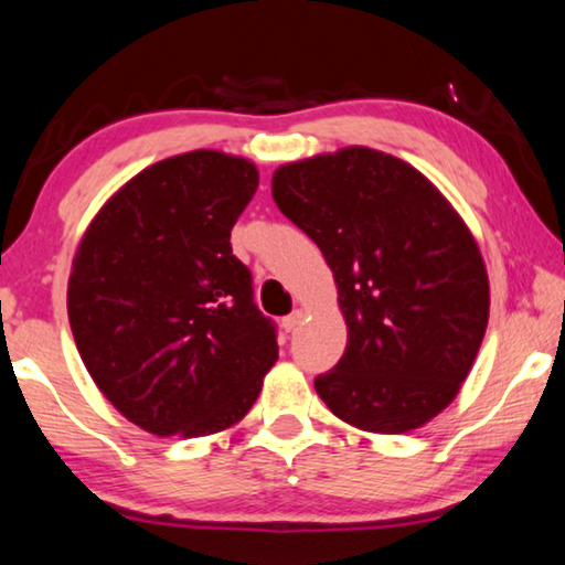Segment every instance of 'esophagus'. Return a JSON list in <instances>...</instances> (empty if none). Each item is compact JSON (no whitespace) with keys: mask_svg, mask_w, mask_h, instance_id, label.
I'll use <instances>...</instances> for the list:
<instances>
[{"mask_svg":"<svg viewBox=\"0 0 565 565\" xmlns=\"http://www.w3.org/2000/svg\"><path fill=\"white\" fill-rule=\"evenodd\" d=\"M300 321H303V311H292L290 316H285V319H282V329L285 331H296L300 327Z\"/></svg>","mask_w":565,"mask_h":565,"instance_id":"obj_1","label":"esophagus"}]
</instances>
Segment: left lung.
Here are the masks:
<instances>
[{
    "mask_svg": "<svg viewBox=\"0 0 565 565\" xmlns=\"http://www.w3.org/2000/svg\"><path fill=\"white\" fill-rule=\"evenodd\" d=\"M273 198L321 249L347 321V350L316 393L352 427H422L458 396L489 323L466 223L414 167L362 146L280 167Z\"/></svg>",
    "mask_w": 565,
    "mask_h": 565,
    "instance_id": "left-lung-1",
    "label": "left lung"
}]
</instances>
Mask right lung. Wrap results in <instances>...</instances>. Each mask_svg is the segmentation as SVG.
Here are the masks:
<instances>
[{"mask_svg":"<svg viewBox=\"0 0 565 565\" xmlns=\"http://www.w3.org/2000/svg\"><path fill=\"white\" fill-rule=\"evenodd\" d=\"M257 167L190 151L136 174L84 234L68 277L76 350L105 398L159 437L236 424L277 360L231 228Z\"/></svg>","mask_w":565,"mask_h":565,"instance_id":"right-lung-1","label":"right lung"}]
</instances>
